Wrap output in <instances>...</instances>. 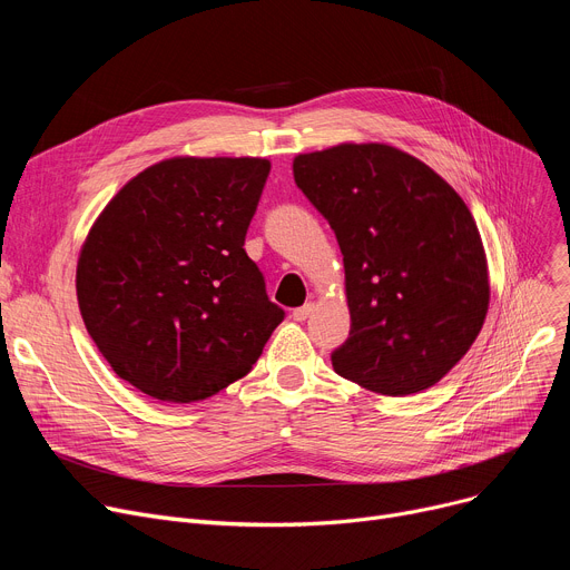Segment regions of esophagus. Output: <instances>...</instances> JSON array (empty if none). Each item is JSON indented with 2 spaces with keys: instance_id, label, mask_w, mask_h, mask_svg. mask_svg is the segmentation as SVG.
<instances>
[{
  "instance_id": "obj_1",
  "label": "esophagus",
  "mask_w": 570,
  "mask_h": 570,
  "mask_svg": "<svg viewBox=\"0 0 570 570\" xmlns=\"http://www.w3.org/2000/svg\"><path fill=\"white\" fill-rule=\"evenodd\" d=\"M312 312H314V303H307V305H303V307L293 309V314H291V316H293L295 321H307Z\"/></svg>"
}]
</instances>
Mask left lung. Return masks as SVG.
Instances as JSON below:
<instances>
[{"label": "left lung", "mask_w": 570, "mask_h": 570, "mask_svg": "<svg viewBox=\"0 0 570 570\" xmlns=\"http://www.w3.org/2000/svg\"><path fill=\"white\" fill-rule=\"evenodd\" d=\"M295 185L337 235L351 314L333 353L372 393H421L471 348L490 307L481 233L460 194L385 142H340L293 159Z\"/></svg>", "instance_id": "8db88e82"}]
</instances>
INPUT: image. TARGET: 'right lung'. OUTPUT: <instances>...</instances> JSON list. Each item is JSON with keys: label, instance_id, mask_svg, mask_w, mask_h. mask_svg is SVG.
<instances>
[{"label": "right lung", "instance_id": "obj_1", "mask_svg": "<svg viewBox=\"0 0 570 570\" xmlns=\"http://www.w3.org/2000/svg\"><path fill=\"white\" fill-rule=\"evenodd\" d=\"M269 161L173 157L119 189L76 267L89 337L140 393L189 404L243 379L284 321L245 252Z\"/></svg>", "mask_w": 570, "mask_h": 570}]
</instances>
